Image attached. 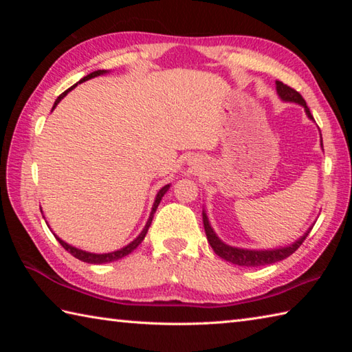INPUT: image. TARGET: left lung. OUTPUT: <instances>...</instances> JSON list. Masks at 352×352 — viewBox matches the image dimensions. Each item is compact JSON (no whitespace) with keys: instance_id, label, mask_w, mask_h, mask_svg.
Returning a JSON list of instances; mask_svg holds the SVG:
<instances>
[{"instance_id":"obj_1","label":"left lung","mask_w":352,"mask_h":352,"mask_svg":"<svg viewBox=\"0 0 352 352\" xmlns=\"http://www.w3.org/2000/svg\"><path fill=\"white\" fill-rule=\"evenodd\" d=\"M275 85H276V92H278L280 98L283 101L298 102L300 106L304 107L305 113H307V116L313 121V115L310 113V109L307 107V102L304 101V98H302L300 92H296L295 89H292L290 86L284 85L283 81H278V80L275 81ZM320 145H322V144H320ZM203 222H204L207 241H208V243H210L214 254H218L221 258L230 261V263L237 265V266H246V267H257V266L272 265V263H276V261L284 260L286 257L292 256V254H294L298 248H300L302 242L305 241V237H307L309 233L311 231V228L307 230V233H305L302 237H300L296 242H294L289 246H284V248L256 251V250L234 248V246H230L227 243H223L221 239L216 236L213 228L210 227V222H208L206 212H203Z\"/></svg>"}]
</instances>
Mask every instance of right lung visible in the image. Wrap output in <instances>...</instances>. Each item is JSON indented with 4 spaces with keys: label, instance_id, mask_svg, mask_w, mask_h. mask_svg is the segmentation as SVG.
Wrapping results in <instances>:
<instances>
[{
    "label": "right lung",
    "instance_id": "add662e5",
    "mask_svg": "<svg viewBox=\"0 0 352 352\" xmlns=\"http://www.w3.org/2000/svg\"><path fill=\"white\" fill-rule=\"evenodd\" d=\"M107 71H104V69H98V71H94L92 74H89V76H86V77H83L81 78L78 83H83V81H86V80H91V78H94V77H98V76H101V74H106ZM77 83V85H78ZM77 85H74L72 87H69L68 91H65L60 96H58V98L56 100V102H54V106H52V109H54L58 102L62 101V98L63 96L68 94L69 91H72L74 87H76ZM168 189H169V184H166L164 186V188H162L160 190H159V193H157V197H155V201H154V206H153V210H151V214H149V219H148V222H146V226H145V228L142 230V233L134 239V241L131 242V243H129L126 246H124V248H121V250H118V251H113V252H107V254H94V252H87V251H81V250H78V248H76V246H71V245H68L66 242H63L60 237H57L56 234V239L58 242H60V245L63 246V248L68 251V252H71L74 257L76 258H78V260H81V261H86V263H91V265H101V263H110V261H116V260H119V258H122V257H125V256H129L130 252H133L134 250L138 248L139 246V243H142V241H144L145 239V236H146V233H148V228H149V226H151V222H153V218H154V213H155V210H157V207H159V204H160V201H162V198H163V195L164 193L168 192Z\"/></svg>",
    "mask_w": 352,
    "mask_h": 352
}]
</instances>
